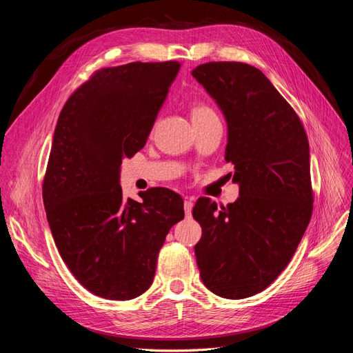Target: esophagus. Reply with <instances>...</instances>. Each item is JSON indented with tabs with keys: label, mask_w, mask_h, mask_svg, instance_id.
<instances>
[{
	"label": "esophagus",
	"mask_w": 353,
	"mask_h": 353,
	"mask_svg": "<svg viewBox=\"0 0 353 353\" xmlns=\"http://www.w3.org/2000/svg\"><path fill=\"white\" fill-rule=\"evenodd\" d=\"M184 210H185V216H191V210H193V201L187 199L184 201Z\"/></svg>",
	"instance_id": "obj_1"
}]
</instances>
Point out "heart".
<instances>
[{"label": "heart", "instance_id": "b5f03b06", "mask_svg": "<svg viewBox=\"0 0 353 353\" xmlns=\"http://www.w3.org/2000/svg\"><path fill=\"white\" fill-rule=\"evenodd\" d=\"M212 116H216V114L213 113V110L209 109L208 105H203V104L196 105L193 112H191V117H193V119H206V117H212Z\"/></svg>", "mask_w": 353, "mask_h": 353}]
</instances>
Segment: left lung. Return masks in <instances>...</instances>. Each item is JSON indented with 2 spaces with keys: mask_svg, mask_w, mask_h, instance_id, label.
I'll use <instances>...</instances> for the list:
<instances>
[{
  "mask_svg": "<svg viewBox=\"0 0 353 353\" xmlns=\"http://www.w3.org/2000/svg\"><path fill=\"white\" fill-rule=\"evenodd\" d=\"M191 74L225 116V160L240 187V197L227 206L197 200V266L212 293L250 297L281 274L311 221L307 137L292 105L259 69L209 61Z\"/></svg>",
  "mask_w": 353,
  "mask_h": 353,
  "instance_id": "obj_1",
  "label": "left lung"
}]
</instances>
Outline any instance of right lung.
Segmentation results:
<instances>
[{
	"mask_svg": "<svg viewBox=\"0 0 353 353\" xmlns=\"http://www.w3.org/2000/svg\"><path fill=\"white\" fill-rule=\"evenodd\" d=\"M179 61L104 68L61 109L42 199L61 259L87 290L130 301L152 285L159 250L184 219V201L168 188L123 199V157L145 145L176 78Z\"/></svg>",
	"mask_w": 353,
	"mask_h": 353,
	"instance_id": "add662e5",
	"label": "right lung"
}]
</instances>
